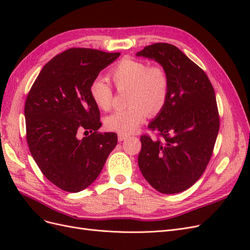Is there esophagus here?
<instances>
[{
  "mask_svg": "<svg viewBox=\"0 0 250 250\" xmlns=\"http://www.w3.org/2000/svg\"><path fill=\"white\" fill-rule=\"evenodd\" d=\"M126 139H128V135H127V134H122V133H119V134H118V140H119V142L125 141Z\"/></svg>",
  "mask_w": 250,
  "mask_h": 250,
  "instance_id": "34e87169",
  "label": "esophagus"
}]
</instances>
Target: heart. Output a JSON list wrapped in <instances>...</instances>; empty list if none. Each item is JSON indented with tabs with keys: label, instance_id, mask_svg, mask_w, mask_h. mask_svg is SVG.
I'll return each mask as SVG.
<instances>
[{
	"label": "heart",
	"instance_id": "1",
	"mask_svg": "<svg viewBox=\"0 0 250 250\" xmlns=\"http://www.w3.org/2000/svg\"><path fill=\"white\" fill-rule=\"evenodd\" d=\"M119 92H125V109L117 110L105 119V126L111 131L130 134L146 120L148 113L154 116L167 103L170 92L168 73L161 64L148 65L143 60L123 58L108 74ZM89 93L96 105L109 110L113 101V90L107 82L98 78L90 84Z\"/></svg>",
	"mask_w": 250,
	"mask_h": 250
}]
</instances>
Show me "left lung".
Listing matches in <instances>:
<instances>
[{
	"label": "left lung",
	"mask_w": 250,
	"mask_h": 250,
	"mask_svg": "<svg viewBox=\"0 0 250 250\" xmlns=\"http://www.w3.org/2000/svg\"><path fill=\"white\" fill-rule=\"evenodd\" d=\"M163 65L170 79L167 103L148 127L161 139L141 137L143 176L163 194L180 193L206 171L220 119L213 85L204 71L171 43L156 42L137 53Z\"/></svg>",
	"instance_id": "obj_1"
}]
</instances>
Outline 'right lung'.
Wrapping results in <instances>:
<instances>
[{"mask_svg":"<svg viewBox=\"0 0 250 250\" xmlns=\"http://www.w3.org/2000/svg\"><path fill=\"white\" fill-rule=\"evenodd\" d=\"M119 56L71 48L46 63L27 96L30 152L46 178L65 192L77 193L92 185L118 143L117 133L98 131L100 111L89 87ZM80 130L91 134L80 140Z\"/></svg>","mask_w":250,"mask_h":250,"instance_id":"add662e5","label":"right lung"}]
</instances>
